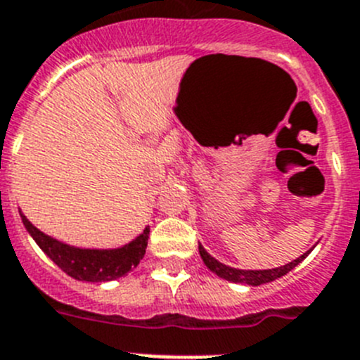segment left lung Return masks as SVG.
Here are the masks:
<instances>
[{"instance_id": "1", "label": "left lung", "mask_w": 360, "mask_h": 360, "mask_svg": "<svg viewBox=\"0 0 360 360\" xmlns=\"http://www.w3.org/2000/svg\"><path fill=\"white\" fill-rule=\"evenodd\" d=\"M312 248H309L307 252H304L300 257H297V259L291 261V263L282 264V266L278 268H268V270H241V268L227 266V264L214 259L211 254H207V250L200 243H199V254L200 257H202L204 264H206L213 274H217L220 278H226V281L229 282H236V284H247V286H261V284H268V282L275 281V278L284 277L288 271L293 270L297 264H300L302 261L311 254Z\"/></svg>"}]
</instances>
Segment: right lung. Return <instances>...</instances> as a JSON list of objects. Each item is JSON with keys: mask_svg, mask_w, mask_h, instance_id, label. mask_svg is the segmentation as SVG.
Returning a JSON list of instances; mask_svg holds the SVG:
<instances>
[{"mask_svg": "<svg viewBox=\"0 0 360 360\" xmlns=\"http://www.w3.org/2000/svg\"><path fill=\"white\" fill-rule=\"evenodd\" d=\"M21 220L30 236L42 248V252L58 268H62L69 277L85 282H108L126 277L129 271L139 266L146 256L147 240H149V226L131 240L129 243L117 248H85L63 243L49 234L37 229L32 221L25 217L21 210Z\"/></svg>", "mask_w": 360, "mask_h": 360, "instance_id": "1", "label": "right lung"}]
</instances>
